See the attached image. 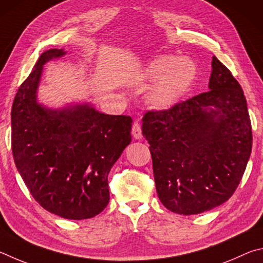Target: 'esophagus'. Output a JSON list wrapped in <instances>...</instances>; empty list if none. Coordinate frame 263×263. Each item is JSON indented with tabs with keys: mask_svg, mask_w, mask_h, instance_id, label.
Wrapping results in <instances>:
<instances>
[{
	"mask_svg": "<svg viewBox=\"0 0 263 263\" xmlns=\"http://www.w3.org/2000/svg\"><path fill=\"white\" fill-rule=\"evenodd\" d=\"M132 133H133V136H134L136 140L142 139V128H141V123L139 121H134V123H133Z\"/></svg>",
	"mask_w": 263,
	"mask_h": 263,
	"instance_id": "1",
	"label": "esophagus"
}]
</instances>
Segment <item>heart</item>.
Returning <instances> with one entry per match:
<instances>
[{"label":"heart","instance_id":"heart-1","mask_svg":"<svg viewBox=\"0 0 263 263\" xmlns=\"http://www.w3.org/2000/svg\"><path fill=\"white\" fill-rule=\"evenodd\" d=\"M196 76V67L190 59L162 55L153 60L144 77L155 84L146 93V101L156 109H170L180 103Z\"/></svg>","mask_w":263,"mask_h":263}]
</instances>
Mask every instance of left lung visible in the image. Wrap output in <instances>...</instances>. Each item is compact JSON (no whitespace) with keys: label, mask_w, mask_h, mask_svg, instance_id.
<instances>
[{"label":"left lung","mask_w":263,"mask_h":263,"mask_svg":"<svg viewBox=\"0 0 263 263\" xmlns=\"http://www.w3.org/2000/svg\"><path fill=\"white\" fill-rule=\"evenodd\" d=\"M211 67L209 91L170 109L148 110L142 119L158 197L176 214H201L227 202L251 156L241 86L216 57Z\"/></svg>","instance_id":"1"}]
</instances>
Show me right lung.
I'll use <instances>...</instances> for the list:
<instances>
[{
  "instance_id": "right-lung-1",
  "label": "right lung",
  "mask_w": 263,
  "mask_h": 263,
  "mask_svg": "<svg viewBox=\"0 0 263 263\" xmlns=\"http://www.w3.org/2000/svg\"><path fill=\"white\" fill-rule=\"evenodd\" d=\"M63 49L40 55L11 108L13 160L27 190L49 213L67 219L100 214L109 201L107 176L132 141L128 115H108L89 104L49 109L36 103L43 67Z\"/></svg>"
}]
</instances>
